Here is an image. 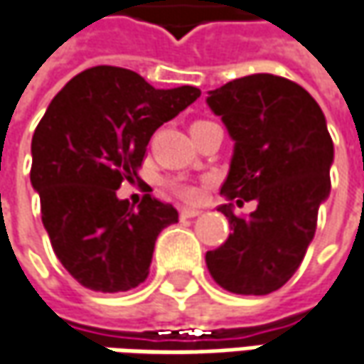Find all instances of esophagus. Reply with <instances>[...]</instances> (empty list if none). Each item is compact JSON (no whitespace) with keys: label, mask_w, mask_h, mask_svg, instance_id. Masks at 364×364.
<instances>
[{"label":"esophagus","mask_w":364,"mask_h":364,"mask_svg":"<svg viewBox=\"0 0 364 364\" xmlns=\"http://www.w3.org/2000/svg\"><path fill=\"white\" fill-rule=\"evenodd\" d=\"M200 214H202V210H198V208H183L181 210V218H196Z\"/></svg>","instance_id":"esophagus-1"}]
</instances>
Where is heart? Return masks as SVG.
I'll return each mask as SVG.
<instances>
[{"mask_svg":"<svg viewBox=\"0 0 364 364\" xmlns=\"http://www.w3.org/2000/svg\"><path fill=\"white\" fill-rule=\"evenodd\" d=\"M177 189H179V193H181L185 200H196V198H198V189H193V187H187V185H179Z\"/></svg>","mask_w":364,"mask_h":364,"instance_id":"b5f03b06","label":"heart"}]
</instances>
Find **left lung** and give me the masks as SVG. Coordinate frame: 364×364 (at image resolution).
<instances>
[{
	"label": "left lung",
	"mask_w": 364,
	"mask_h": 364,
	"mask_svg": "<svg viewBox=\"0 0 364 364\" xmlns=\"http://www.w3.org/2000/svg\"><path fill=\"white\" fill-rule=\"evenodd\" d=\"M205 102L235 141L220 193L257 203L249 218L235 216L232 203L218 208L232 232L205 253V264L228 292L269 294L299 269L319 205L330 198L326 115L303 86L272 74L232 80L210 90Z\"/></svg>",
	"instance_id": "1"
}]
</instances>
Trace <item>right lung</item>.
<instances>
[{
	"instance_id": "right-lung-1",
	"label": "right lung",
	"mask_w": 364,
	"mask_h": 364,
	"mask_svg": "<svg viewBox=\"0 0 364 364\" xmlns=\"http://www.w3.org/2000/svg\"><path fill=\"white\" fill-rule=\"evenodd\" d=\"M200 95L196 86L164 90L132 70L98 65L49 102L34 129L31 183L55 255L82 287L121 292L146 280L161 230L179 214L150 196L134 208L117 189L138 177L152 134Z\"/></svg>"
}]
</instances>
